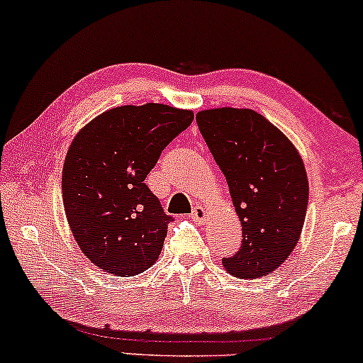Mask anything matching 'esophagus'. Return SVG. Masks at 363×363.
<instances>
[{
    "label": "esophagus",
    "mask_w": 363,
    "mask_h": 363,
    "mask_svg": "<svg viewBox=\"0 0 363 363\" xmlns=\"http://www.w3.org/2000/svg\"><path fill=\"white\" fill-rule=\"evenodd\" d=\"M191 219L197 224H204L206 221H208V211H206L204 208H201V206H196L191 213Z\"/></svg>",
    "instance_id": "obj_1"
}]
</instances>
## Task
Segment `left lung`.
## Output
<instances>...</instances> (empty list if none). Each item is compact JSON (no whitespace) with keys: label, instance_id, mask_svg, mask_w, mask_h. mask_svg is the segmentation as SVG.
<instances>
[{"label":"left lung","instance_id":"obj_1","mask_svg":"<svg viewBox=\"0 0 363 363\" xmlns=\"http://www.w3.org/2000/svg\"><path fill=\"white\" fill-rule=\"evenodd\" d=\"M197 125L229 186L242 228V245L223 258L228 273L263 278L290 258L308 206V177L298 149L251 108H208Z\"/></svg>","mask_w":363,"mask_h":363}]
</instances>
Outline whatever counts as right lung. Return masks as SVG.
I'll use <instances>...</instances> for the list:
<instances>
[{
  "mask_svg": "<svg viewBox=\"0 0 363 363\" xmlns=\"http://www.w3.org/2000/svg\"><path fill=\"white\" fill-rule=\"evenodd\" d=\"M194 112L164 104L122 105L82 127L62 172L67 221L102 272L135 277L157 261L171 216L145 184L160 152Z\"/></svg>",
  "mask_w": 363,
  "mask_h": 363,
  "instance_id": "right-lung-1",
  "label": "right lung"
}]
</instances>
